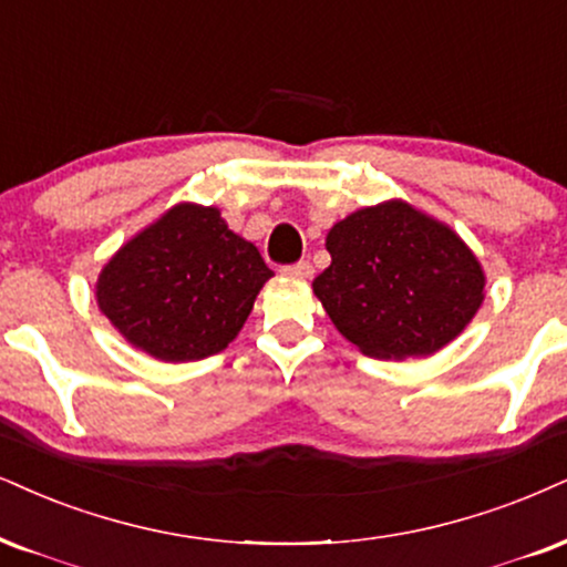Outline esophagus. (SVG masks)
Returning a JSON list of instances; mask_svg holds the SVG:
<instances>
[{"instance_id": "esophagus-1", "label": "esophagus", "mask_w": 567, "mask_h": 567, "mask_svg": "<svg viewBox=\"0 0 567 567\" xmlns=\"http://www.w3.org/2000/svg\"><path fill=\"white\" fill-rule=\"evenodd\" d=\"M284 272H286V276H295V278H312V272H316V270H312V265L307 260H299L295 265H286Z\"/></svg>"}]
</instances>
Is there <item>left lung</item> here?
<instances>
[{
	"label": "left lung",
	"instance_id": "obj_1",
	"mask_svg": "<svg viewBox=\"0 0 567 567\" xmlns=\"http://www.w3.org/2000/svg\"><path fill=\"white\" fill-rule=\"evenodd\" d=\"M331 265L312 281L344 339L375 360L425 358L465 331L486 276L467 244L402 199L328 230Z\"/></svg>",
	"mask_w": 567,
	"mask_h": 567
}]
</instances>
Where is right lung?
Masks as SVG:
<instances>
[{
    "instance_id": "add662e5",
    "label": "right lung",
    "mask_w": 567,
    "mask_h": 567,
    "mask_svg": "<svg viewBox=\"0 0 567 567\" xmlns=\"http://www.w3.org/2000/svg\"><path fill=\"white\" fill-rule=\"evenodd\" d=\"M272 276L218 207L181 202L110 257L96 305L128 344L163 362L218 354Z\"/></svg>"
}]
</instances>
